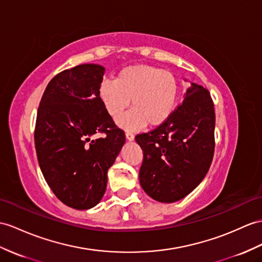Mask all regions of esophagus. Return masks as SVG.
I'll return each instance as SVG.
<instances>
[{
  "label": "esophagus",
  "mask_w": 262,
  "mask_h": 262,
  "mask_svg": "<svg viewBox=\"0 0 262 262\" xmlns=\"http://www.w3.org/2000/svg\"><path fill=\"white\" fill-rule=\"evenodd\" d=\"M125 137H126L127 140H129V141H132V140L135 139V135H133V133H131V132H129V131L125 132Z\"/></svg>",
  "instance_id": "obj_1"
}]
</instances>
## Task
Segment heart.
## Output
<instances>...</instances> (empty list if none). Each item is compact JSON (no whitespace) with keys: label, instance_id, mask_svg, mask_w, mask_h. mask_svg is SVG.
Listing matches in <instances>:
<instances>
[{"label":"heart","instance_id":"obj_1","mask_svg":"<svg viewBox=\"0 0 262 262\" xmlns=\"http://www.w3.org/2000/svg\"><path fill=\"white\" fill-rule=\"evenodd\" d=\"M100 98L111 117L117 118L130 105L133 109L118 119L125 129L136 130L148 123L159 126L173 113L179 83L173 73L150 66H133L118 73L116 80L100 85Z\"/></svg>","mask_w":262,"mask_h":262}]
</instances>
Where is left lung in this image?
Here are the masks:
<instances>
[{"label":"left lung","mask_w":262,"mask_h":262,"mask_svg":"<svg viewBox=\"0 0 262 262\" xmlns=\"http://www.w3.org/2000/svg\"><path fill=\"white\" fill-rule=\"evenodd\" d=\"M215 113L208 89L191 83L186 98L161 125L136 137L143 151L140 184L160 202H176L208 173L214 153Z\"/></svg>","instance_id":"8db88e82"}]
</instances>
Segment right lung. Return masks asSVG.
Returning <instances> with one entry per match:
<instances>
[{"instance_id": "add662e5", "label": "right lung", "mask_w": 262, "mask_h": 262, "mask_svg": "<svg viewBox=\"0 0 262 262\" xmlns=\"http://www.w3.org/2000/svg\"><path fill=\"white\" fill-rule=\"evenodd\" d=\"M103 74L98 64L57 73L36 114L34 142L44 179L57 199L78 210L100 202L107 170L125 142L100 98ZM99 133L104 137L95 138Z\"/></svg>"}]
</instances>
